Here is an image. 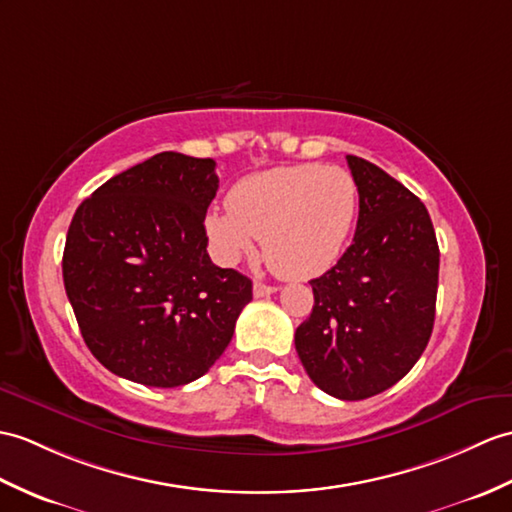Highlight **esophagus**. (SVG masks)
<instances>
[{
    "label": "esophagus",
    "mask_w": 512,
    "mask_h": 512,
    "mask_svg": "<svg viewBox=\"0 0 512 512\" xmlns=\"http://www.w3.org/2000/svg\"><path fill=\"white\" fill-rule=\"evenodd\" d=\"M272 292H277L275 285H268V283L255 281V285H253V294H255V299H261V296H270Z\"/></svg>",
    "instance_id": "esophagus-1"
}]
</instances>
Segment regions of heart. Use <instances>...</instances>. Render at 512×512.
Masks as SVG:
<instances>
[{"mask_svg":"<svg viewBox=\"0 0 512 512\" xmlns=\"http://www.w3.org/2000/svg\"><path fill=\"white\" fill-rule=\"evenodd\" d=\"M358 216V183L336 165H283L244 176L205 229L224 264L251 255L255 237L281 277L307 279L336 264Z\"/></svg>","mask_w":512,"mask_h":512,"instance_id":"heart-1","label":"heart"}]
</instances>
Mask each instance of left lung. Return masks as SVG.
<instances>
[{
    "label": "left lung",
    "mask_w": 512,
    "mask_h": 512,
    "mask_svg": "<svg viewBox=\"0 0 512 512\" xmlns=\"http://www.w3.org/2000/svg\"><path fill=\"white\" fill-rule=\"evenodd\" d=\"M358 183L353 244L312 279L314 307L294 344L312 382L342 401L379 395L410 373L432 336L438 242L430 213L382 168L347 154Z\"/></svg>",
    "instance_id": "1"
}]
</instances>
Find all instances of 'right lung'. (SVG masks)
Instances as JSON below:
<instances>
[{
    "label": "right lung",
    "mask_w": 512,
    "mask_h": 512,
    "mask_svg": "<svg viewBox=\"0 0 512 512\" xmlns=\"http://www.w3.org/2000/svg\"><path fill=\"white\" fill-rule=\"evenodd\" d=\"M216 161L159 152L109 178L69 224L63 281L80 334L111 373L174 388L229 347L253 283L207 253Z\"/></svg>",
    "instance_id": "obj_1"
}]
</instances>
